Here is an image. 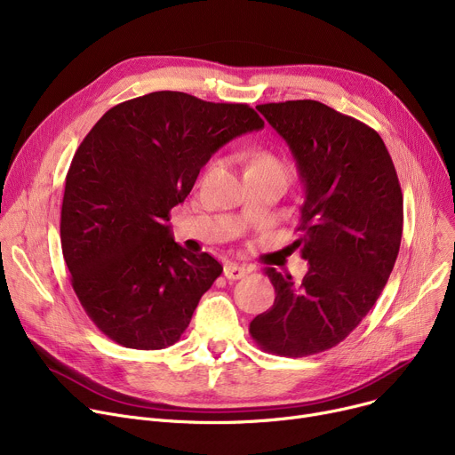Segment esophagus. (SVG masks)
Listing matches in <instances>:
<instances>
[{"label":"esophagus","mask_w":455,"mask_h":455,"mask_svg":"<svg viewBox=\"0 0 455 455\" xmlns=\"http://www.w3.org/2000/svg\"><path fill=\"white\" fill-rule=\"evenodd\" d=\"M223 273H225V276H227L228 280H240V278H243V276L249 273V269H247L245 266L227 264L225 269H223Z\"/></svg>","instance_id":"esophagus-1"}]
</instances>
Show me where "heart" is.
<instances>
[{
  "instance_id": "1",
  "label": "heart",
  "mask_w": 455,
  "mask_h": 455,
  "mask_svg": "<svg viewBox=\"0 0 455 455\" xmlns=\"http://www.w3.org/2000/svg\"><path fill=\"white\" fill-rule=\"evenodd\" d=\"M249 167H267V170H276V172H282L285 173V167L271 155H258L251 164ZM288 175V173H285Z\"/></svg>"
}]
</instances>
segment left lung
Returning <instances> with one entry per match:
<instances>
[{
    "label": "left lung",
    "instance_id": "1",
    "mask_svg": "<svg viewBox=\"0 0 455 455\" xmlns=\"http://www.w3.org/2000/svg\"><path fill=\"white\" fill-rule=\"evenodd\" d=\"M285 140L304 184L300 282L267 267L275 304L251 321L259 348L302 357L341 343L378 300L395 267L403 201L384 140L319 101L256 107Z\"/></svg>",
    "mask_w": 455,
    "mask_h": 455
}]
</instances>
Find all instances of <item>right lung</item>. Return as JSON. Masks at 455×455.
I'll use <instances>...</instances> for the list:
<instances>
[{
	"label": "right lung",
	"mask_w": 455,
	"mask_h": 455,
	"mask_svg": "<svg viewBox=\"0 0 455 455\" xmlns=\"http://www.w3.org/2000/svg\"><path fill=\"white\" fill-rule=\"evenodd\" d=\"M264 129L242 103L153 92L112 107L66 175L60 243L71 285L107 338L138 350L177 343L223 267L172 235L170 212L225 143Z\"/></svg>",
	"instance_id": "1"
}]
</instances>
